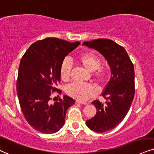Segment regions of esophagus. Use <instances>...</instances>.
<instances>
[{"mask_svg":"<svg viewBox=\"0 0 154 154\" xmlns=\"http://www.w3.org/2000/svg\"><path fill=\"white\" fill-rule=\"evenodd\" d=\"M76 102L77 103H80V104H82V105H87V103H85V102H82V101H80V100H76Z\"/></svg>","mask_w":154,"mask_h":154,"instance_id":"34e87169","label":"esophagus"}]
</instances>
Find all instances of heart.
I'll return each instance as SVG.
<instances>
[{"label":"heart","mask_w":154,"mask_h":154,"mask_svg":"<svg viewBox=\"0 0 154 154\" xmlns=\"http://www.w3.org/2000/svg\"><path fill=\"white\" fill-rule=\"evenodd\" d=\"M79 63L87 71L93 72L95 79L100 83L104 82L106 79V71L100 68V60L98 57L92 53H85L78 58ZM71 63L69 60H64L60 68V76L63 81L69 79ZM66 93L70 96L80 101H85L94 97L98 93L97 88L92 84H81L73 83L66 88Z\"/></svg>","instance_id":"b5f03b06"}]
</instances>
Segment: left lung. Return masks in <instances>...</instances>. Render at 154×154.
<instances>
[{"label": "left lung", "mask_w": 154, "mask_h": 154, "mask_svg": "<svg viewBox=\"0 0 154 154\" xmlns=\"http://www.w3.org/2000/svg\"><path fill=\"white\" fill-rule=\"evenodd\" d=\"M83 45L98 51L111 68V79L101 94L106 100V105L98 100L93 101L97 112L94 117L86 121L91 130L108 131L118 126L130 109L135 94L134 65L125 48L111 40L85 41Z\"/></svg>", "instance_id": "8db88e82"}]
</instances>
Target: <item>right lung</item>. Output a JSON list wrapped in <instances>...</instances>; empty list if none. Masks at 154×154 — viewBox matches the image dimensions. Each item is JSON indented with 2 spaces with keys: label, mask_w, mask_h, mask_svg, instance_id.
Masks as SVG:
<instances>
[{
  "label": "right lung",
  "mask_w": 154,
  "mask_h": 154,
  "mask_svg": "<svg viewBox=\"0 0 154 154\" xmlns=\"http://www.w3.org/2000/svg\"><path fill=\"white\" fill-rule=\"evenodd\" d=\"M80 42L70 43L56 38L34 43L25 53L18 68L16 89L20 109L34 129L54 134L63 126L66 111L75 100L64 95L50 104L51 92L61 93L56 86L60 81V68L65 57Z\"/></svg>",
  "instance_id": "right-lung-1"
}]
</instances>
